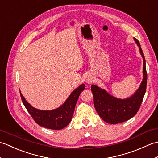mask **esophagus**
<instances>
[{
    "instance_id": "obj_1",
    "label": "esophagus",
    "mask_w": 158,
    "mask_h": 158,
    "mask_svg": "<svg viewBox=\"0 0 158 158\" xmlns=\"http://www.w3.org/2000/svg\"><path fill=\"white\" fill-rule=\"evenodd\" d=\"M86 82L88 83H91L92 82V79H90V78H87L86 79Z\"/></svg>"
}]
</instances>
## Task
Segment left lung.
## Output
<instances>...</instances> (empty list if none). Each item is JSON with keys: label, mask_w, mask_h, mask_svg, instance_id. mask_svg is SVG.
I'll list each match as a JSON object with an SVG mask.
<instances>
[{"label": "left lung", "mask_w": 158, "mask_h": 158, "mask_svg": "<svg viewBox=\"0 0 158 158\" xmlns=\"http://www.w3.org/2000/svg\"><path fill=\"white\" fill-rule=\"evenodd\" d=\"M135 41L139 47L140 54L143 58V79L135 94L127 99H118L110 96L105 89L98 86H91L94 105L96 111L105 122L109 123H119L133 117L139 110L145 96L147 81L145 59L139 41L135 38Z\"/></svg>", "instance_id": "8db88e82"}]
</instances>
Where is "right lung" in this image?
Masks as SVG:
<instances>
[{"instance_id": "1", "label": "right lung", "mask_w": 158, "mask_h": 158, "mask_svg": "<svg viewBox=\"0 0 158 158\" xmlns=\"http://www.w3.org/2000/svg\"><path fill=\"white\" fill-rule=\"evenodd\" d=\"M85 88L84 84L81 85L74 90L61 106L52 110L36 109L26 102L21 92L20 96L23 105L36 123L48 129L61 130L69 125L71 121L77 100L80 94Z\"/></svg>"}]
</instances>
